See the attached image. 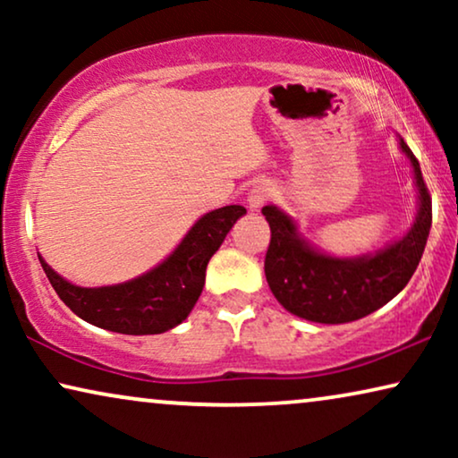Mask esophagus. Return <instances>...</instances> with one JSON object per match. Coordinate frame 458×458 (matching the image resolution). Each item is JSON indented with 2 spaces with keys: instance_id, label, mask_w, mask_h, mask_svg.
I'll list each match as a JSON object with an SVG mask.
<instances>
[{
  "instance_id": "34e87169",
  "label": "esophagus",
  "mask_w": 458,
  "mask_h": 458,
  "mask_svg": "<svg viewBox=\"0 0 458 458\" xmlns=\"http://www.w3.org/2000/svg\"><path fill=\"white\" fill-rule=\"evenodd\" d=\"M271 198H273V187L268 183H259V185H254L252 190H250L248 204H250V208H252V210H259Z\"/></svg>"
}]
</instances>
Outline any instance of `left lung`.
<instances>
[{"label": "left lung", "mask_w": 458, "mask_h": 458, "mask_svg": "<svg viewBox=\"0 0 458 458\" xmlns=\"http://www.w3.org/2000/svg\"><path fill=\"white\" fill-rule=\"evenodd\" d=\"M419 190V215L409 233L373 256L334 259L309 246L293 221L275 206L262 215L271 227L265 275L273 296L292 315L315 323H350L390 302L417 271L431 227V196L421 166L404 140Z\"/></svg>", "instance_id": "1"}]
</instances>
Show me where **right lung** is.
<instances>
[{"label":"right lung","instance_id":"obj_1","mask_svg":"<svg viewBox=\"0 0 458 458\" xmlns=\"http://www.w3.org/2000/svg\"><path fill=\"white\" fill-rule=\"evenodd\" d=\"M242 215L246 208L237 204L204 215L162 265L127 284L79 287L41 256L39 262L62 302L83 321L127 335L165 334L191 312L202 293L206 265Z\"/></svg>","mask_w":458,"mask_h":458}]
</instances>
